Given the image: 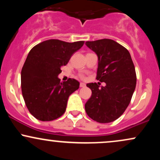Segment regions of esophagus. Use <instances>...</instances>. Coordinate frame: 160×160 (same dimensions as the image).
I'll return each mask as SVG.
<instances>
[{"label": "esophagus", "mask_w": 160, "mask_h": 160, "mask_svg": "<svg viewBox=\"0 0 160 160\" xmlns=\"http://www.w3.org/2000/svg\"><path fill=\"white\" fill-rule=\"evenodd\" d=\"M80 87H85L86 84L84 83V82H80Z\"/></svg>", "instance_id": "34e87169"}]
</instances>
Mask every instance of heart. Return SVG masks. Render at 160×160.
I'll return each instance as SVG.
<instances>
[{"label":"heart","mask_w":160,"mask_h":160,"mask_svg":"<svg viewBox=\"0 0 160 160\" xmlns=\"http://www.w3.org/2000/svg\"><path fill=\"white\" fill-rule=\"evenodd\" d=\"M80 78H83V76H82V75H80Z\"/></svg>","instance_id":"1"}]
</instances>
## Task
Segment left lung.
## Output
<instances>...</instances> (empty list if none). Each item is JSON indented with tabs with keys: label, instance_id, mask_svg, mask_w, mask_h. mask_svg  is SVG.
I'll return each mask as SVG.
<instances>
[{
	"label": "left lung",
	"instance_id": "1",
	"mask_svg": "<svg viewBox=\"0 0 160 160\" xmlns=\"http://www.w3.org/2000/svg\"><path fill=\"white\" fill-rule=\"evenodd\" d=\"M86 45L98 56L96 79L104 82L99 87L96 82L86 86L92 90L85 104L87 115L100 123L118 119L129 104L136 86V73L128 51L111 39L86 41Z\"/></svg>",
	"mask_w": 160,
	"mask_h": 160
}]
</instances>
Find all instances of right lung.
Wrapping results in <instances>:
<instances>
[{"instance_id":"obj_1","label":"right lung","mask_w":160,"mask_h":160,"mask_svg":"<svg viewBox=\"0 0 160 160\" xmlns=\"http://www.w3.org/2000/svg\"><path fill=\"white\" fill-rule=\"evenodd\" d=\"M83 44L51 39L31 49L22 69L21 86L26 107L36 119L54 120L65 112L68 99L80 82L71 78L61 82L58 75Z\"/></svg>"}]
</instances>
